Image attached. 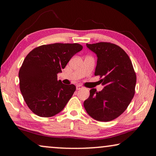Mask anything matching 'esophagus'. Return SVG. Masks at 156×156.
<instances>
[{
    "mask_svg": "<svg viewBox=\"0 0 156 156\" xmlns=\"http://www.w3.org/2000/svg\"><path fill=\"white\" fill-rule=\"evenodd\" d=\"M83 88V87L82 85H80V84H78V85L76 86V89H77V90H80V89H82Z\"/></svg>",
    "mask_w": 156,
    "mask_h": 156,
    "instance_id": "obj_1",
    "label": "esophagus"
}]
</instances>
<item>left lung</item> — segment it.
Wrapping results in <instances>:
<instances>
[{"instance_id": "obj_1", "label": "left lung", "mask_w": 156, "mask_h": 156, "mask_svg": "<svg viewBox=\"0 0 156 156\" xmlns=\"http://www.w3.org/2000/svg\"><path fill=\"white\" fill-rule=\"evenodd\" d=\"M98 57L95 76H100L104 89H91L84 100L87 113L94 119L109 122L126 109L135 94L136 75L126 53L110 43L87 44Z\"/></svg>"}]
</instances>
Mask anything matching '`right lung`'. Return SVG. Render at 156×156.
<instances>
[{
	"instance_id": "1",
	"label": "right lung",
	"mask_w": 156,
	"mask_h": 156,
	"mask_svg": "<svg viewBox=\"0 0 156 156\" xmlns=\"http://www.w3.org/2000/svg\"><path fill=\"white\" fill-rule=\"evenodd\" d=\"M83 49L78 43L44 44L31 51L19 70L20 89L31 112L51 117L64 109L76 91L74 84L57 80L70 59Z\"/></svg>"
}]
</instances>
